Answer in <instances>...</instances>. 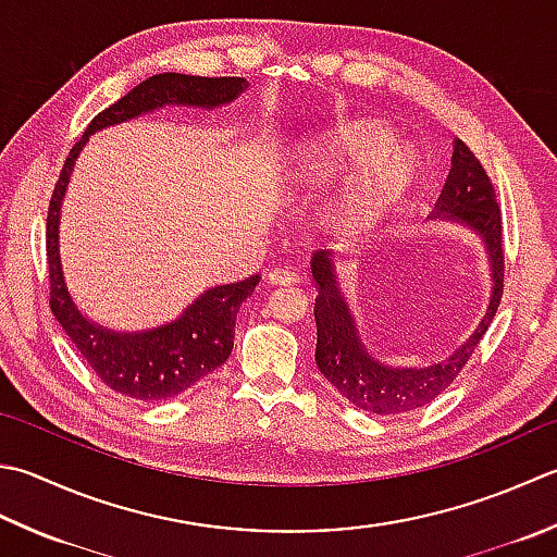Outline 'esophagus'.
I'll return each instance as SVG.
<instances>
[{"label": "esophagus", "instance_id": "34e87169", "mask_svg": "<svg viewBox=\"0 0 557 557\" xmlns=\"http://www.w3.org/2000/svg\"><path fill=\"white\" fill-rule=\"evenodd\" d=\"M265 282L268 285H272V287H282V285H297L299 282V275L297 272H292V270H272V272H268L265 275Z\"/></svg>", "mask_w": 557, "mask_h": 557}]
</instances>
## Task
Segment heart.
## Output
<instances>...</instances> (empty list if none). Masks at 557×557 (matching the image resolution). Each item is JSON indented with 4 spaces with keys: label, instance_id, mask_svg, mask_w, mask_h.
Listing matches in <instances>:
<instances>
[{
    "label": "heart",
    "instance_id": "heart-1",
    "mask_svg": "<svg viewBox=\"0 0 557 557\" xmlns=\"http://www.w3.org/2000/svg\"><path fill=\"white\" fill-rule=\"evenodd\" d=\"M350 169L323 214L337 234L364 232L384 220L406 190L412 166L384 125L355 120L309 139L294 161V178L304 188H323Z\"/></svg>",
    "mask_w": 557,
    "mask_h": 557
}]
</instances>
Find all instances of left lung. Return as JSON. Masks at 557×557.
<instances>
[{
	"instance_id": "1",
	"label": "left lung",
	"mask_w": 557,
	"mask_h": 557,
	"mask_svg": "<svg viewBox=\"0 0 557 557\" xmlns=\"http://www.w3.org/2000/svg\"><path fill=\"white\" fill-rule=\"evenodd\" d=\"M430 220H451L463 224L481 236L485 244L493 292H490L487 311L475 325L471 337L456 350L428 367H388L367 352L359 341L355 315L347 307L345 292L337 277L335 258L329 250L311 256V277L319 289L315 297V364L321 374L341 391L359 410L372 416H403V412L428 406L461 374L468 359L481 345L487 325L493 323L505 282V250H503V214H499L495 185L466 141L454 139V154L449 176L434 202Z\"/></svg>"
}]
</instances>
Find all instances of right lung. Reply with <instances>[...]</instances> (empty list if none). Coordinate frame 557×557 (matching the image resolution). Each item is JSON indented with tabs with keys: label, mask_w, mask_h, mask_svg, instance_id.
<instances>
[{
	"label": "right lung",
	"mask_w": 557,
	"mask_h": 557,
	"mask_svg": "<svg viewBox=\"0 0 557 557\" xmlns=\"http://www.w3.org/2000/svg\"><path fill=\"white\" fill-rule=\"evenodd\" d=\"M246 89L248 82L242 76L154 74L137 84L117 103L98 113L64 161L48 210L46 248L50 309L76 350L86 359V364L115 394L149 403L166 400L188 391L216 367H222L234 347L236 313L253 294L260 277L250 275L234 285L207 289L176 321L151 331L117 333L89 321L72 299L60 260V214L74 161L96 129L125 123V120L151 113L163 106H193L212 111L216 106L232 103Z\"/></svg>",
	"instance_id": "add662e5"
}]
</instances>
